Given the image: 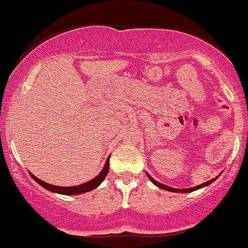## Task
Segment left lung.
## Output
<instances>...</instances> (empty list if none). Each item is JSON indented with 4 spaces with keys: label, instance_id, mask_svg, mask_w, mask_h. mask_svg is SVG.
I'll use <instances>...</instances> for the list:
<instances>
[{
    "label": "left lung",
    "instance_id": "8db88e82",
    "mask_svg": "<svg viewBox=\"0 0 248 248\" xmlns=\"http://www.w3.org/2000/svg\"><path fill=\"white\" fill-rule=\"evenodd\" d=\"M146 175H147V177H149V179H150V181H151L152 184L155 185V186H157V187H158V188L166 189V191H170V192H176V193H189V192L197 191V189H199V188H202V187H205V186H209L210 184H212V182H214L215 180H216L217 177H218V176H217V177H215V179H212V180H209V181L204 182V184L199 185V186H196V187H191V188H172V187H169V186H167V185H164V184H161V182L156 181V180H155L154 177H151V176H150V175L147 174V172H146Z\"/></svg>",
    "mask_w": 248,
    "mask_h": 248
}]
</instances>
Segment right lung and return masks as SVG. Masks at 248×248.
<instances>
[{
    "label": "right lung",
    "instance_id": "add662e5",
    "mask_svg": "<svg viewBox=\"0 0 248 248\" xmlns=\"http://www.w3.org/2000/svg\"><path fill=\"white\" fill-rule=\"evenodd\" d=\"M109 157L107 158L103 169H102L101 172H99V174L97 175L94 179L90 180V181H87V182H84V184H81V185H78V186H71V187L55 186V185H50V184H47V182L42 181V180H39L38 177L34 176L32 172H30V171L29 172H30V175H31L32 179H33L37 184L41 185L42 187H44V188L47 189V191L54 192V193L64 194V196H76V194L86 193V192L92 191V189L97 188V187H98L99 185L103 182V180L106 179L107 174H108V171H109Z\"/></svg>",
    "mask_w": 248,
    "mask_h": 248
}]
</instances>
